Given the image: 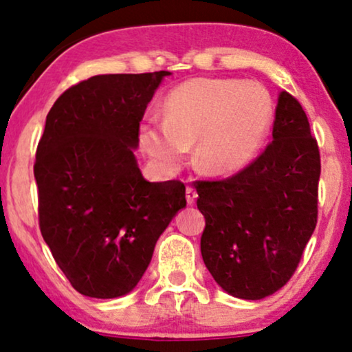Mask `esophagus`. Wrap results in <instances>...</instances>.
Wrapping results in <instances>:
<instances>
[{"label":"esophagus","instance_id":"34e87169","mask_svg":"<svg viewBox=\"0 0 352 352\" xmlns=\"http://www.w3.org/2000/svg\"><path fill=\"white\" fill-rule=\"evenodd\" d=\"M185 197H187V201H188V205H193L195 204V200H197V190L192 187V185H187V188H185Z\"/></svg>","mask_w":352,"mask_h":352}]
</instances>
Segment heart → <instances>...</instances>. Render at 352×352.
<instances>
[{
	"instance_id": "heart-1",
	"label": "heart",
	"mask_w": 352,
	"mask_h": 352,
	"mask_svg": "<svg viewBox=\"0 0 352 352\" xmlns=\"http://www.w3.org/2000/svg\"><path fill=\"white\" fill-rule=\"evenodd\" d=\"M273 117V98L261 84L192 79L168 94L164 122L140 127V145L160 167L175 170L195 144L199 168L227 175L245 168L256 157Z\"/></svg>"
}]
</instances>
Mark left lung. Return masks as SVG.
<instances>
[{
  "label": "left lung",
  "mask_w": 352,
  "mask_h": 352,
  "mask_svg": "<svg viewBox=\"0 0 352 352\" xmlns=\"http://www.w3.org/2000/svg\"><path fill=\"white\" fill-rule=\"evenodd\" d=\"M319 175L306 112L283 91L265 151L228 179L197 182L201 256L228 294L261 300L289 281L318 223Z\"/></svg>",
  "instance_id": "obj_1"
}]
</instances>
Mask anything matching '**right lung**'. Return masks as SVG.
Wrapping results in <instances>:
<instances>
[{"mask_svg":"<svg viewBox=\"0 0 352 352\" xmlns=\"http://www.w3.org/2000/svg\"><path fill=\"white\" fill-rule=\"evenodd\" d=\"M168 74L92 76L64 91L46 117L34 162L39 228L84 296L132 292L187 205L180 180L147 182L134 155L145 109Z\"/></svg>","mask_w":352,"mask_h":352,"instance_id":"add662e5","label":"right lung"}]
</instances>
